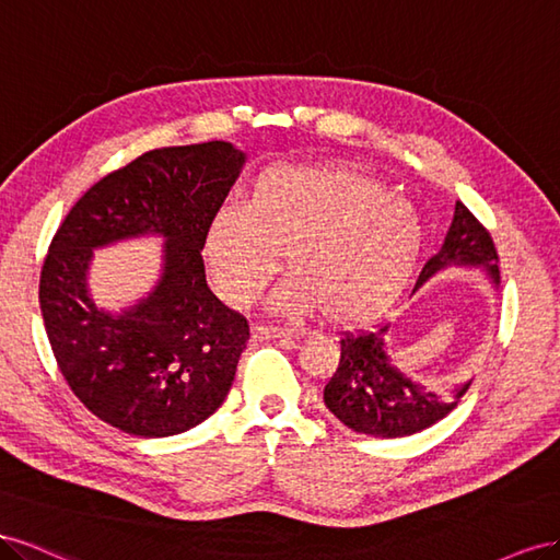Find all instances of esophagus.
<instances>
[{
  "label": "esophagus",
  "mask_w": 560,
  "mask_h": 560,
  "mask_svg": "<svg viewBox=\"0 0 560 560\" xmlns=\"http://www.w3.org/2000/svg\"><path fill=\"white\" fill-rule=\"evenodd\" d=\"M250 335L255 340H277V338H298V332L291 328H279V326H253Z\"/></svg>",
  "instance_id": "obj_1"
}]
</instances>
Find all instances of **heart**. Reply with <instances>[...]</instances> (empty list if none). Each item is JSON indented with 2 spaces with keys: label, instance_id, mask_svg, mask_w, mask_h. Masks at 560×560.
<instances>
[{
  "label": "heart",
  "instance_id": "obj_1",
  "mask_svg": "<svg viewBox=\"0 0 560 560\" xmlns=\"http://www.w3.org/2000/svg\"><path fill=\"white\" fill-rule=\"evenodd\" d=\"M422 246L410 206L371 175L345 166L281 164L260 171L242 209H220L203 234V260L220 298L248 307L279 267L271 305L322 310L330 324H361L404 291Z\"/></svg>",
  "mask_w": 560,
  "mask_h": 560
}]
</instances>
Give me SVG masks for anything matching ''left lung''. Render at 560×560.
Here are the masks:
<instances>
[{"label":"left lung","mask_w":560,"mask_h":560,"mask_svg":"<svg viewBox=\"0 0 560 560\" xmlns=\"http://www.w3.org/2000/svg\"><path fill=\"white\" fill-rule=\"evenodd\" d=\"M498 250L490 232L474 218L465 203H455L451 230L441 250L429 258L420 285L445 267H483L492 283L500 285ZM387 330L345 332L340 363L324 389L326 408L349 429L380 439H401L443 420L467 394L471 380L451 392L429 389L394 369L387 357Z\"/></svg>","instance_id":"1"}]
</instances>
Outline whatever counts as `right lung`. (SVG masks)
Returning a JSON list of instances; mask_svg holds the SVG:
<instances>
[{
  "mask_svg": "<svg viewBox=\"0 0 560 560\" xmlns=\"http://www.w3.org/2000/svg\"><path fill=\"white\" fill-rule=\"evenodd\" d=\"M244 162L225 140L145 152L95 183L49 246L39 307L58 369L95 418L126 434H183L232 387L248 322L211 293L201 250ZM145 233L165 238L163 277L133 308L101 311L88 293L92 250Z\"/></svg>",
  "mask_w": 560,
  "mask_h": 560,
  "instance_id": "add662e5",
  "label": "right lung"
}]
</instances>
